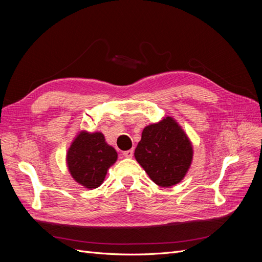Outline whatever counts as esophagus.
Masks as SVG:
<instances>
[{
	"mask_svg": "<svg viewBox=\"0 0 262 262\" xmlns=\"http://www.w3.org/2000/svg\"><path fill=\"white\" fill-rule=\"evenodd\" d=\"M123 156L126 158H131L133 156V149L125 150V152H123Z\"/></svg>",
	"mask_w": 262,
	"mask_h": 262,
	"instance_id": "1",
	"label": "esophagus"
}]
</instances>
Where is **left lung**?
Segmentation results:
<instances>
[{"instance_id": "obj_1", "label": "left lung", "mask_w": 262, "mask_h": 262, "mask_svg": "<svg viewBox=\"0 0 262 262\" xmlns=\"http://www.w3.org/2000/svg\"><path fill=\"white\" fill-rule=\"evenodd\" d=\"M134 157L160 187L175 186L185 178L192 163L193 147L172 117L146 125Z\"/></svg>"}]
</instances>
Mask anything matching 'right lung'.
Here are the masks:
<instances>
[{"label": "right lung", "instance_id": "add662e5", "mask_svg": "<svg viewBox=\"0 0 262 262\" xmlns=\"http://www.w3.org/2000/svg\"><path fill=\"white\" fill-rule=\"evenodd\" d=\"M118 158L101 132L81 131L76 134L67 153V165L72 178L87 189L98 188L107 170Z\"/></svg>", "mask_w": 262, "mask_h": 262}]
</instances>
